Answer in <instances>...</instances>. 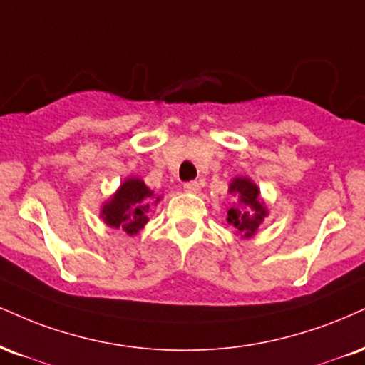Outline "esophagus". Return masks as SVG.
Masks as SVG:
<instances>
[{"instance_id":"34e87169","label":"esophagus","mask_w":365,"mask_h":365,"mask_svg":"<svg viewBox=\"0 0 365 365\" xmlns=\"http://www.w3.org/2000/svg\"><path fill=\"white\" fill-rule=\"evenodd\" d=\"M183 188H185V192H190V194H199L200 192V185L197 182H187Z\"/></svg>"}]
</instances>
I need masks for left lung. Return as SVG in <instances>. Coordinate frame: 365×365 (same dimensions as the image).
I'll return each instance as SVG.
<instances>
[{"instance_id":"8db88e82","label":"left lung","mask_w":365,"mask_h":365,"mask_svg":"<svg viewBox=\"0 0 365 365\" xmlns=\"http://www.w3.org/2000/svg\"><path fill=\"white\" fill-rule=\"evenodd\" d=\"M227 192L238 197L227 209V225L235 226L236 235L241 238H253L263 219L269 216V209L260 195V187L248 177H235Z\"/></svg>"}]
</instances>
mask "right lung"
Returning a JSON list of instances; mask_svg holds the SVG:
<instances>
[{"instance_id":"obj_1","label":"right lung","mask_w":365,"mask_h":365,"mask_svg":"<svg viewBox=\"0 0 365 365\" xmlns=\"http://www.w3.org/2000/svg\"><path fill=\"white\" fill-rule=\"evenodd\" d=\"M163 197L155 194L144 180L129 177L120 183L115 194L103 202L100 217L107 226L134 236L148 225L149 212Z\"/></svg>"}]
</instances>
